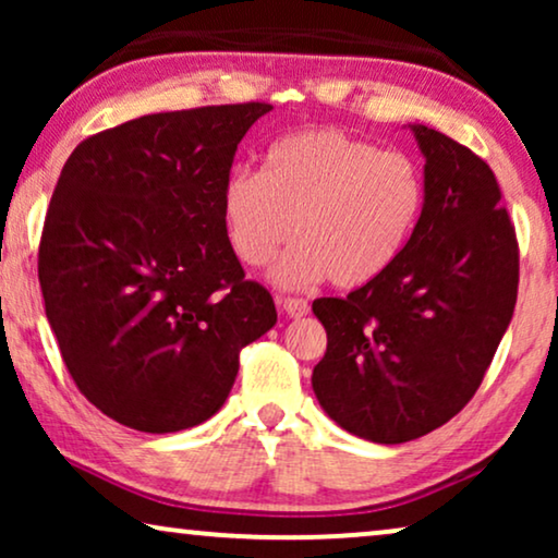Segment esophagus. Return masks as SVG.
Here are the masks:
<instances>
[{
    "instance_id": "obj_1",
    "label": "esophagus",
    "mask_w": 558,
    "mask_h": 558,
    "mask_svg": "<svg viewBox=\"0 0 558 558\" xmlns=\"http://www.w3.org/2000/svg\"><path fill=\"white\" fill-rule=\"evenodd\" d=\"M279 304L289 317H304L310 312V304L302 296H279Z\"/></svg>"
}]
</instances>
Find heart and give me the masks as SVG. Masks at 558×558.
<instances>
[{
    "mask_svg": "<svg viewBox=\"0 0 558 558\" xmlns=\"http://www.w3.org/2000/svg\"><path fill=\"white\" fill-rule=\"evenodd\" d=\"M424 195V172L407 151L325 126L271 144L264 172L233 170L220 205L243 264H269L294 228L296 243L277 266L281 284L327 277L353 289L399 258Z\"/></svg>",
    "mask_w": 558,
    "mask_h": 558,
    "instance_id": "obj_1",
    "label": "heart"
}]
</instances>
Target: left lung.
Segmentation results:
<instances>
[{"mask_svg":"<svg viewBox=\"0 0 558 558\" xmlns=\"http://www.w3.org/2000/svg\"><path fill=\"white\" fill-rule=\"evenodd\" d=\"M424 208L399 258L345 300L312 302L327 330L312 371L319 407L378 445L424 437L468 407L518 296V239L487 162L414 126Z\"/></svg>","mask_w":558,"mask_h":558,"instance_id":"obj_1","label":"left lung"}]
</instances>
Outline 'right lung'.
Masks as SVG:
<instances>
[{
	"label": "right lung",
	"mask_w": 558,
	"mask_h": 558,
	"mask_svg": "<svg viewBox=\"0 0 558 558\" xmlns=\"http://www.w3.org/2000/svg\"><path fill=\"white\" fill-rule=\"evenodd\" d=\"M269 111L149 113L88 136L63 165L37 254L45 315L78 391L129 429L203 424L241 350L277 325L220 205L235 149Z\"/></svg>",
	"instance_id": "obj_1"
}]
</instances>
